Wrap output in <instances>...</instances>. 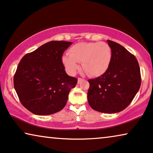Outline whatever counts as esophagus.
I'll return each mask as SVG.
<instances>
[{"label":"esophagus","instance_id":"obj_1","mask_svg":"<svg viewBox=\"0 0 153 153\" xmlns=\"http://www.w3.org/2000/svg\"><path fill=\"white\" fill-rule=\"evenodd\" d=\"M84 80V79L81 78V77H78V79H77V83H80L81 82H82Z\"/></svg>","mask_w":153,"mask_h":153}]
</instances>
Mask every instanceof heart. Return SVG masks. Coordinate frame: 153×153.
Instances as JSON below:
<instances>
[{
    "mask_svg": "<svg viewBox=\"0 0 153 153\" xmlns=\"http://www.w3.org/2000/svg\"><path fill=\"white\" fill-rule=\"evenodd\" d=\"M68 54L62 57L66 70L74 75L82 62L83 70L90 76H100L108 69L111 49L105 42H79L71 46Z\"/></svg>",
    "mask_w": 153,
    "mask_h": 153,
    "instance_id": "heart-1",
    "label": "heart"
}]
</instances>
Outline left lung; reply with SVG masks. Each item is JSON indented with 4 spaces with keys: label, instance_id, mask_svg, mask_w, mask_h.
<instances>
[{
    "label": "left lung",
    "instance_id": "1",
    "mask_svg": "<svg viewBox=\"0 0 153 153\" xmlns=\"http://www.w3.org/2000/svg\"><path fill=\"white\" fill-rule=\"evenodd\" d=\"M111 49L108 69L102 76L89 79V104L102 113H117L130 104L140 88V68L134 55L112 41L107 40Z\"/></svg>",
    "mask_w": 153,
    "mask_h": 153
}]
</instances>
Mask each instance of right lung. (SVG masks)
Instances as JSON below:
<instances>
[{"label":"right lung","instance_id":"obj_1","mask_svg":"<svg viewBox=\"0 0 153 153\" xmlns=\"http://www.w3.org/2000/svg\"><path fill=\"white\" fill-rule=\"evenodd\" d=\"M72 44L51 41L23 57L14 76L19 100L36 115H50L62 110L77 79L66 74L62 63L64 51Z\"/></svg>","mask_w":153,"mask_h":153}]
</instances>
